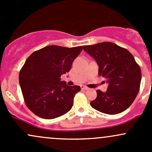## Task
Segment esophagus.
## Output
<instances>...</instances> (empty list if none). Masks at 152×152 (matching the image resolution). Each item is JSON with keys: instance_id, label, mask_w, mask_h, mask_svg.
Segmentation results:
<instances>
[{"instance_id": "34e87169", "label": "esophagus", "mask_w": 152, "mask_h": 152, "mask_svg": "<svg viewBox=\"0 0 152 152\" xmlns=\"http://www.w3.org/2000/svg\"><path fill=\"white\" fill-rule=\"evenodd\" d=\"M81 89H83V90H88V87L86 86H83V85L81 86Z\"/></svg>"}]
</instances>
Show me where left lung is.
<instances>
[{"label":"left lung","mask_w":152,"mask_h":152,"mask_svg":"<svg viewBox=\"0 0 152 152\" xmlns=\"http://www.w3.org/2000/svg\"><path fill=\"white\" fill-rule=\"evenodd\" d=\"M99 65V75L109 83L107 91L97 90L91 102L94 109L107 114H117L132 105L140 88L142 71L132 54L114 43L83 46Z\"/></svg>","instance_id":"obj_1"}]
</instances>
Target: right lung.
I'll return each mask as SVG.
<instances>
[{"label":"right lung","mask_w":152,"mask_h":152,"mask_svg":"<svg viewBox=\"0 0 152 152\" xmlns=\"http://www.w3.org/2000/svg\"><path fill=\"white\" fill-rule=\"evenodd\" d=\"M82 46H48L26 59L19 73V83L27 107L39 117L52 119L71 110L78 86H67L61 76L71 70Z\"/></svg>","instance_id":"1"}]
</instances>
